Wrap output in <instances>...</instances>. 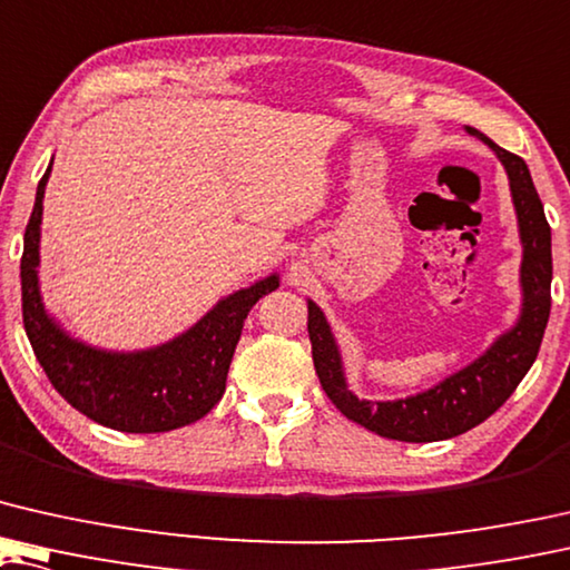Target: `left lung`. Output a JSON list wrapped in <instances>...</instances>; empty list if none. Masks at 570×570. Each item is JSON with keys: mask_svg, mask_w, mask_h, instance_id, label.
Returning a JSON list of instances; mask_svg holds the SVG:
<instances>
[{"mask_svg": "<svg viewBox=\"0 0 570 570\" xmlns=\"http://www.w3.org/2000/svg\"><path fill=\"white\" fill-rule=\"evenodd\" d=\"M470 136L491 146L504 164L514 200L519 238H522V313L517 324L501 334L475 362L444 377L442 383L424 393L399 401H360L346 387L340 346L326 324L324 311L308 301V336L313 350V365L328 399L346 419L362 424L370 432L399 442H436L450 440L468 429L485 422L493 411L522 383L527 370L538 360L542 334L550 316V226L542 210L540 195L532 185L530 169L522 156L509 154L483 136L481 130L465 128Z\"/></svg>", "mask_w": 570, "mask_h": 570, "instance_id": "8db88e82", "label": "left lung"}]
</instances>
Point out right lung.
I'll use <instances>...</instances> for the list:
<instances>
[{"label": "right lung", "instance_id": "right-lung-1", "mask_svg": "<svg viewBox=\"0 0 570 570\" xmlns=\"http://www.w3.org/2000/svg\"><path fill=\"white\" fill-rule=\"evenodd\" d=\"M48 175L51 167L38 183L20 259L24 334L48 381L73 409L118 432H169L203 419L226 391L244 318L262 295L277 291L279 277L269 275L218 301L193 328L154 350L107 352L73 340L40 301V218Z\"/></svg>", "mask_w": 570, "mask_h": 570}]
</instances>
